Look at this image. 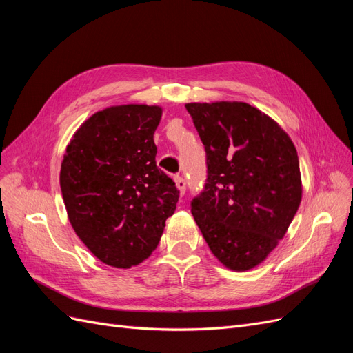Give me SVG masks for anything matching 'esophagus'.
Segmentation results:
<instances>
[{
  "mask_svg": "<svg viewBox=\"0 0 353 353\" xmlns=\"http://www.w3.org/2000/svg\"><path fill=\"white\" fill-rule=\"evenodd\" d=\"M174 179H175V185H176V188L179 190V194H181V196L185 194V190H187V183H185V179H184L183 176H179V175H176Z\"/></svg>",
  "mask_w": 353,
  "mask_h": 353,
  "instance_id": "obj_1",
  "label": "esophagus"
}]
</instances>
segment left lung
Returning a JSON list of instances; mask_svg holds the SVG:
<instances>
[{
  "label": "left lung",
  "mask_w": 353,
  "mask_h": 353,
  "mask_svg": "<svg viewBox=\"0 0 353 353\" xmlns=\"http://www.w3.org/2000/svg\"><path fill=\"white\" fill-rule=\"evenodd\" d=\"M185 109L208 166L191 213L219 262L252 270L276 248L301 205L296 148L279 123L248 103H188Z\"/></svg>",
  "instance_id": "obj_1"
}]
</instances>
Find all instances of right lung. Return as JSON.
Instances as JSON below:
<instances>
[{
	"label": "right lung",
	"instance_id": "obj_1",
	"mask_svg": "<svg viewBox=\"0 0 353 353\" xmlns=\"http://www.w3.org/2000/svg\"><path fill=\"white\" fill-rule=\"evenodd\" d=\"M157 105H113L74 132L60 188L74 232L94 256L116 268L141 263L157 248L179 190L156 165Z\"/></svg>",
	"mask_w": 353,
	"mask_h": 353
}]
</instances>
